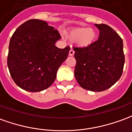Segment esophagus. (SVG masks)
<instances>
[{"label":"esophagus","instance_id":"obj_1","mask_svg":"<svg viewBox=\"0 0 132 132\" xmlns=\"http://www.w3.org/2000/svg\"><path fill=\"white\" fill-rule=\"evenodd\" d=\"M73 54H74V51L73 50L72 48H71V50L69 51V55L70 56H73Z\"/></svg>","mask_w":132,"mask_h":132}]
</instances>
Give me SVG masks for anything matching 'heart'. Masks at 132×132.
Wrapping results in <instances>:
<instances>
[{
  "mask_svg": "<svg viewBox=\"0 0 132 132\" xmlns=\"http://www.w3.org/2000/svg\"><path fill=\"white\" fill-rule=\"evenodd\" d=\"M66 34L70 40H75L76 45L81 48L91 46L96 38V33L92 28H73L67 31Z\"/></svg>",
  "mask_w": 132,
  "mask_h": 132,
  "instance_id": "heart-1",
  "label": "heart"
}]
</instances>
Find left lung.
<instances>
[{
	"mask_svg": "<svg viewBox=\"0 0 132 132\" xmlns=\"http://www.w3.org/2000/svg\"><path fill=\"white\" fill-rule=\"evenodd\" d=\"M98 39L88 47L73 48L76 60L74 75L82 88L102 92L114 85L123 72V40L106 24H95Z\"/></svg>",
	"mask_w": 132,
	"mask_h": 132,
	"instance_id": "left-lung-1",
	"label": "left lung"
}]
</instances>
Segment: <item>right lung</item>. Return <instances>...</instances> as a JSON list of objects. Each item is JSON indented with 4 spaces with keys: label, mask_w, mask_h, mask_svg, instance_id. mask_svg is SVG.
<instances>
[{
    "label": "right lung",
    "mask_w": 132,
    "mask_h": 132,
    "mask_svg": "<svg viewBox=\"0 0 132 132\" xmlns=\"http://www.w3.org/2000/svg\"><path fill=\"white\" fill-rule=\"evenodd\" d=\"M60 38L59 31L38 19L26 21L15 30L10 40L7 63L17 86L38 92L53 84L70 50L69 46H55Z\"/></svg>",
    "instance_id": "right-lung-1"
}]
</instances>
